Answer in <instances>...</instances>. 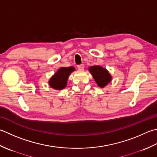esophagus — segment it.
Instances as JSON below:
<instances>
[{
  "label": "esophagus",
  "instance_id": "esophagus-1",
  "mask_svg": "<svg viewBox=\"0 0 157 157\" xmlns=\"http://www.w3.org/2000/svg\"><path fill=\"white\" fill-rule=\"evenodd\" d=\"M78 69L79 70H83L84 69V64H79V65H78Z\"/></svg>",
  "mask_w": 157,
  "mask_h": 157
}]
</instances>
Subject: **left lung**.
<instances>
[{"label": "left lung", "mask_w": 157, "mask_h": 157, "mask_svg": "<svg viewBox=\"0 0 157 157\" xmlns=\"http://www.w3.org/2000/svg\"><path fill=\"white\" fill-rule=\"evenodd\" d=\"M89 71L100 88L105 87L112 80V76L108 71L101 66L90 67Z\"/></svg>", "instance_id": "obj_1"}]
</instances>
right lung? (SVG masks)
Returning <instances> with one entry per match:
<instances>
[{
	"mask_svg": "<svg viewBox=\"0 0 157 157\" xmlns=\"http://www.w3.org/2000/svg\"><path fill=\"white\" fill-rule=\"evenodd\" d=\"M73 71H75V67H60L50 79L49 84L52 88L56 90H62L66 87L67 79Z\"/></svg>",
	"mask_w": 157,
	"mask_h": 157,
	"instance_id": "1",
	"label": "right lung"
}]
</instances>
